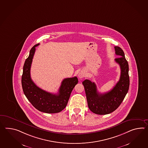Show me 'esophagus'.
Returning a JSON list of instances; mask_svg holds the SVG:
<instances>
[{"instance_id":"esophagus-1","label":"esophagus","mask_w":148,"mask_h":148,"mask_svg":"<svg viewBox=\"0 0 148 148\" xmlns=\"http://www.w3.org/2000/svg\"><path fill=\"white\" fill-rule=\"evenodd\" d=\"M85 76H86V73H85V72L83 71H80V72L79 73V74H78V77H79V79H83V78H84Z\"/></svg>"}]
</instances>
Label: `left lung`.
<instances>
[{"label":"left lung","instance_id":"left-lung-1","mask_svg":"<svg viewBox=\"0 0 148 148\" xmlns=\"http://www.w3.org/2000/svg\"><path fill=\"white\" fill-rule=\"evenodd\" d=\"M115 53L119 56L115 59L121 68L119 80L108 92L100 93L95 82L86 79L82 82L84 86L88 105L90 110L98 115H106L115 111L121 104L128 92L130 86L128 64L123 50L115 46Z\"/></svg>","mask_w":148,"mask_h":148}]
</instances>
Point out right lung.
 <instances>
[{"mask_svg":"<svg viewBox=\"0 0 148 148\" xmlns=\"http://www.w3.org/2000/svg\"><path fill=\"white\" fill-rule=\"evenodd\" d=\"M30 50L29 56L23 66L22 86L25 95L31 103L38 110L48 114L57 113L66 107L73 89L78 83L77 77L63 79L57 94H53L40 89L33 82L31 77L30 69L36 47Z\"/></svg>","mask_w":148,"mask_h":148,"instance_id":"add662e5","label":"right lung"}]
</instances>
